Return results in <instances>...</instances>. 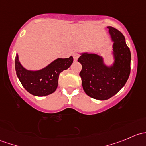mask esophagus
Segmentation results:
<instances>
[{
    "label": "esophagus",
    "mask_w": 146,
    "mask_h": 146,
    "mask_svg": "<svg viewBox=\"0 0 146 146\" xmlns=\"http://www.w3.org/2000/svg\"><path fill=\"white\" fill-rule=\"evenodd\" d=\"M73 58H74V61H77L78 58L79 57V55L78 54H73Z\"/></svg>",
    "instance_id": "34e87169"
}]
</instances>
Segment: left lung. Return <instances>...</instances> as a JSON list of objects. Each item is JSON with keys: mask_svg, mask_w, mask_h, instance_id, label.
<instances>
[{"mask_svg": "<svg viewBox=\"0 0 146 146\" xmlns=\"http://www.w3.org/2000/svg\"><path fill=\"white\" fill-rule=\"evenodd\" d=\"M113 42V63L107 65L103 56L95 53H80L78 61L82 65L80 76L84 91L88 96L100 100L110 99L126 84L131 71V51L123 34L108 26Z\"/></svg>", "mask_w": 146, "mask_h": 146, "instance_id": "obj_1", "label": "left lung"}]
</instances>
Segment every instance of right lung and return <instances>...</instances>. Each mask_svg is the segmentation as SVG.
Segmentation results:
<instances>
[{
    "instance_id": "add662e5",
    "label": "right lung",
    "mask_w": 146,
    "mask_h": 146,
    "mask_svg": "<svg viewBox=\"0 0 146 146\" xmlns=\"http://www.w3.org/2000/svg\"><path fill=\"white\" fill-rule=\"evenodd\" d=\"M73 62V58H58L42 69L28 70L19 61L18 54L15 56L16 74L25 89L35 96L43 97L56 91L58 87L59 74L68 68Z\"/></svg>"
}]
</instances>
